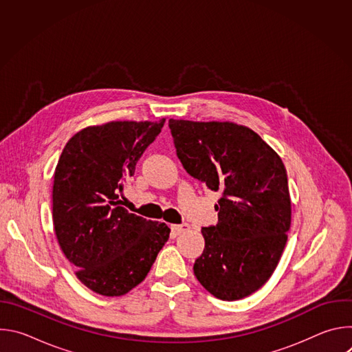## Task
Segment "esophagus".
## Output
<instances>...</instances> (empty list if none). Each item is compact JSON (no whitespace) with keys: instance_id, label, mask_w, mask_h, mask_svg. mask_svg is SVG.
Segmentation results:
<instances>
[{"instance_id":"obj_1","label":"esophagus","mask_w":352,"mask_h":352,"mask_svg":"<svg viewBox=\"0 0 352 352\" xmlns=\"http://www.w3.org/2000/svg\"><path fill=\"white\" fill-rule=\"evenodd\" d=\"M188 230H189V224H186V223L171 226V231H173L174 235H179V234H182V232H185Z\"/></svg>"}]
</instances>
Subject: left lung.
<instances>
[{
    "label": "left lung",
    "instance_id": "1",
    "mask_svg": "<svg viewBox=\"0 0 352 352\" xmlns=\"http://www.w3.org/2000/svg\"><path fill=\"white\" fill-rule=\"evenodd\" d=\"M185 171L220 192L216 226L204 227L193 273L212 295L242 299L273 274L287 243L291 200L287 171L252 129L232 122L170 120Z\"/></svg>",
    "mask_w": 352,
    "mask_h": 352
}]
</instances>
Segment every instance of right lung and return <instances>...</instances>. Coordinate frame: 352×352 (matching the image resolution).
I'll return each instance as SVG.
<instances>
[{
    "label": "right lung",
    "mask_w": 352,
    "mask_h": 352,
    "mask_svg": "<svg viewBox=\"0 0 352 352\" xmlns=\"http://www.w3.org/2000/svg\"><path fill=\"white\" fill-rule=\"evenodd\" d=\"M164 122L89 126L63 150L53 185L54 230L76 277L96 294L120 296L131 291L168 241L166 223L129 213L120 200L138 160Z\"/></svg>",
    "instance_id": "right-lung-1"
}]
</instances>
